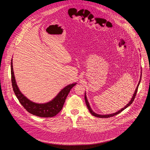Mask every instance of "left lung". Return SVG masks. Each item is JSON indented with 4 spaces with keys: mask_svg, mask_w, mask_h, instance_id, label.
Segmentation results:
<instances>
[{
    "mask_svg": "<svg viewBox=\"0 0 150 150\" xmlns=\"http://www.w3.org/2000/svg\"><path fill=\"white\" fill-rule=\"evenodd\" d=\"M140 81H139V83H138V85H137V88H136V90H135V93L134 94V95H133V97H132V99H131V100L129 101V103H128L126 106H125V108H123V109H122L121 110H120L119 111H118L117 112H116V113H113V114H111V115H98V114H97V113H94L92 110H91V108H90V105H89V103H88V100H87V97H86V96H85V103H86V104H87V108H88V110H89V111H90V112L93 115V116H96V117H101V118H108V117H112V116H115V115H117V114H119V113H120V112H122L123 110H124L125 109H126L128 106H129L132 103H133V101H134V99H135V96H136V95H137V91H138V87H139V83H140Z\"/></svg>",
    "mask_w": 150,
    "mask_h": 150,
    "instance_id": "8db88e82",
    "label": "left lung"
}]
</instances>
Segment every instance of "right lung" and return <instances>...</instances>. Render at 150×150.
<instances>
[{"mask_svg":"<svg viewBox=\"0 0 150 150\" xmlns=\"http://www.w3.org/2000/svg\"><path fill=\"white\" fill-rule=\"evenodd\" d=\"M11 81L13 90L19 103L30 113L41 117H51L58 114L62 109L71 88L76 84V83H74L68 85L50 102L45 104H37L29 100L19 91L14 76L12 60H11Z\"/></svg>","mask_w":150,"mask_h":150,"instance_id":"add662e5","label":"right lung"}]
</instances>
